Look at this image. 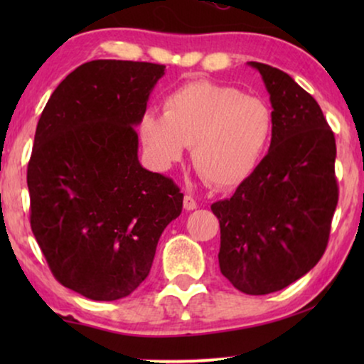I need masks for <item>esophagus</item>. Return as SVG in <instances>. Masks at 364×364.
Returning <instances> with one entry per match:
<instances>
[{"label":"esophagus","instance_id":"esophagus-1","mask_svg":"<svg viewBox=\"0 0 364 364\" xmlns=\"http://www.w3.org/2000/svg\"><path fill=\"white\" fill-rule=\"evenodd\" d=\"M183 208H186V210H196V208H197L196 198H193L192 196L183 197Z\"/></svg>","mask_w":364,"mask_h":364}]
</instances>
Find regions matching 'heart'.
Here are the masks:
<instances>
[{"mask_svg": "<svg viewBox=\"0 0 364 364\" xmlns=\"http://www.w3.org/2000/svg\"><path fill=\"white\" fill-rule=\"evenodd\" d=\"M273 114L262 97L210 81L188 82L164 99V114L144 112L137 132L157 171L181 161L213 187H233L253 173L272 137Z\"/></svg>", "mask_w": 364, "mask_h": 364, "instance_id": "1", "label": "heart"}]
</instances>
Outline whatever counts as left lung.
<instances>
[{"label": "left lung", "instance_id": "obj_1", "mask_svg": "<svg viewBox=\"0 0 364 364\" xmlns=\"http://www.w3.org/2000/svg\"><path fill=\"white\" fill-rule=\"evenodd\" d=\"M247 64L270 94V149L212 212L220 222L222 275L247 295H267L301 278L325 253L338 203L336 144L318 102L295 79Z\"/></svg>", "mask_w": 364, "mask_h": 364}]
</instances>
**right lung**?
I'll return each instance as SVG.
<instances>
[{"label": "right lung", "mask_w": 364, "mask_h": 364, "mask_svg": "<svg viewBox=\"0 0 364 364\" xmlns=\"http://www.w3.org/2000/svg\"><path fill=\"white\" fill-rule=\"evenodd\" d=\"M166 66L96 59L39 117L28 164L31 228L56 280L96 301L136 290L183 193L139 162L136 127Z\"/></svg>", "instance_id": "1"}]
</instances>
